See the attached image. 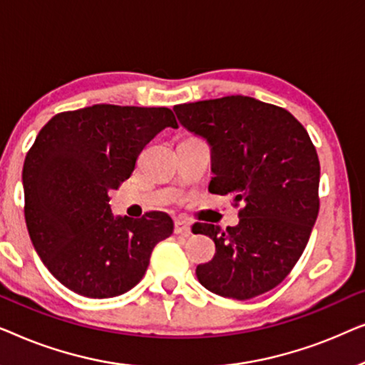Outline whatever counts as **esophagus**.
Masks as SVG:
<instances>
[{"label": "esophagus", "mask_w": 365, "mask_h": 365, "mask_svg": "<svg viewBox=\"0 0 365 365\" xmlns=\"http://www.w3.org/2000/svg\"><path fill=\"white\" fill-rule=\"evenodd\" d=\"M174 234H178V236H184L187 237L189 234H191V226L186 222L182 221H176V224H174Z\"/></svg>", "instance_id": "obj_1"}]
</instances>
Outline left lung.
Returning <instances> with one entry per match:
<instances>
[{"mask_svg":"<svg viewBox=\"0 0 365 365\" xmlns=\"http://www.w3.org/2000/svg\"><path fill=\"white\" fill-rule=\"evenodd\" d=\"M174 113L211 148L209 192L244 204L236 227L194 224V234L216 244L212 261L196 269L199 282L237 301L271 291L302 256L319 214L311 138L286 109L241 94L178 104Z\"/></svg>","mask_w":365,"mask_h":365,"instance_id":"obj_1","label":"left lung"}]
</instances>
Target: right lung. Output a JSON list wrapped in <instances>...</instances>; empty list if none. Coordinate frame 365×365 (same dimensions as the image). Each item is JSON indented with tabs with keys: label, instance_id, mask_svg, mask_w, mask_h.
<instances>
[{
	"label": "right lung",
	"instance_id": "add662e5",
	"mask_svg": "<svg viewBox=\"0 0 365 365\" xmlns=\"http://www.w3.org/2000/svg\"><path fill=\"white\" fill-rule=\"evenodd\" d=\"M178 128L168 108L94 104L49 119L23 166L24 219L48 271L84 297L108 299L141 281L173 219L114 216L109 192L131 176L144 146Z\"/></svg>",
	"mask_w": 365,
	"mask_h": 365
}]
</instances>
